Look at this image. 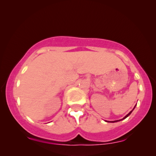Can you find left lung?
<instances>
[{"mask_svg":"<svg viewBox=\"0 0 156 156\" xmlns=\"http://www.w3.org/2000/svg\"><path fill=\"white\" fill-rule=\"evenodd\" d=\"M134 108H135V106H134ZM134 108H133V110H134ZM133 110H132V111H133ZM132 111H130V112H129V113H128V114H127V115H126V116H125V117H124V119H126V117H127V116H129V115H130V114H131V113L132 112ZM119 121H120V120H117V121H113V122H119Z\"/></svg>","mask_w":156,"mask_h":156,"instance_id":"1","label":"left lung"}]
</instances>
